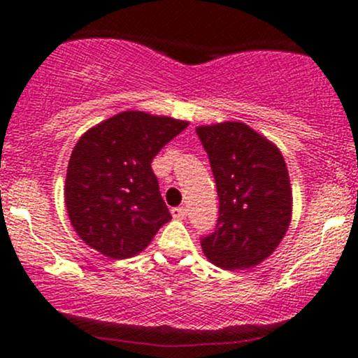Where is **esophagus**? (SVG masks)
Masks as SVG:
<instances>
[{
    "label": "esophagus",
    "instance_id": "obj_1",
    "mask_svg": "<svg viewBox=\"0 0 358 358\" xmlns=\"http://www.w3.org/2000/svg\"><path fill=\"white\" fill-rule=\"evenodd\" d=\"M171 215H173V218L183 220L187 216V209L183 208V206H178V208H173L171 209Z\"/></svg>",
    "mask_w": 358,
    "mask_h": 358
}]
</instances>
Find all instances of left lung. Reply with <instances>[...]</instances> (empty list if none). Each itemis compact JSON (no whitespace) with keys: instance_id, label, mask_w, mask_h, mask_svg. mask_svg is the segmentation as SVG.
<instances>
[{"instance_id":"8db88e82","label":"left lung","mask_w":358,"mask_h":358,"mask_svg":"<svg viewBox=\"0 0 358 358\" xmlns=\"http://www.w3.org/2000/svg\"><path fill=\"white\" fill-rule=\"evenodd\" d=\"M218 192V220L201 239L206 258L244 270L268 258L291 222L289 173L280 150L244 122L196 129Z\"/></svg>"}]
</instances>
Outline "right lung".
<instances>
[{
  "instance_id": "add662e5",
  "label": "right lung",
  "mask_w": 358,
  "mask_h": 358,
  "mask_svg": "<svg viewBox=\"0 0 358 358\" xmlns=\"http://www.w3.org/2000/svg\"><path fill=\"white\" fill-rule=\"evenodd\" d=\"M187 124L126 110L79 138L67 166L66 204L88 246L109 258H129L171 220L150 162Z\"/></svg>"
}]
</instances>
